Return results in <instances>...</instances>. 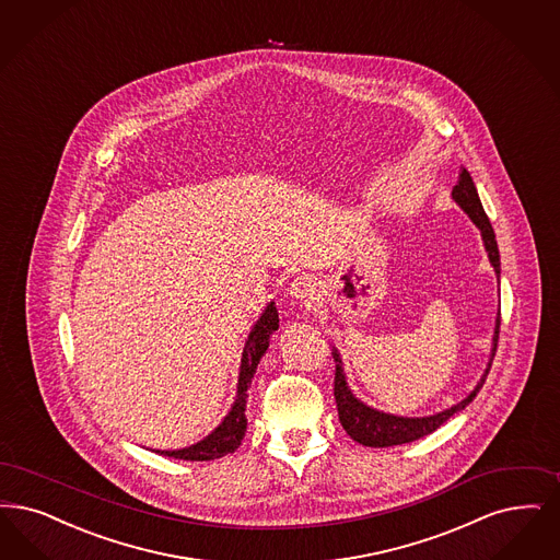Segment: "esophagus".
<instances>
[{"mask_svg": "<svg viewBox=\"0 0 560 560\" xmlns=\"http://www.w3.org/2000/svg\"><path fill=\"white\" fill-rule=\"evenodd\" d=\"M290 293L295 300H300V302H313L314 293H316V283H314L313 277L302 275V277L293 279Z\"/></svg>", "mask_w": 560, "mask_h": 560, "instance_id": "obj_1", "label": "esophagus"}]
</instances>
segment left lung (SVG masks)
I'll list each match as a JSON object with an SVG mask.
<instances>
[{"label": "left lung", "mask_w": 560, "mask_h": 560, "mask_svg": "<svg viewBox=\"0 0 560 560\" xmlns=\"http://www.w3.org/2000/svg\"><path fill=\"white\" fill-rule=\"evenodd\" d=\"M452 200L456 201L469 214L470 221L479 226L481 237H483V246H486V252H488V258L492 262L495 275L500 277V252H498V244H495L492 223H490V219H488V214H486V210L481 206V200H479L477 189H475V183L470 179L467 168H460V173H458V183L452 189ZM498 336H500V313H498V318H495L492 359L488 362V369H486L483 377L475 385V389L470 392L463 402L454 404L452 408L442 410L438 415L417 417V419L381 412V410H375V408L360 402L359 398L350 392V387L346 383V375H343L341 359H339L337 350H334V359L337 362L334 394H336L337 415H339L341 427L346 429V433L354 442H359L362 446L371 447L400 446V444H408V442H415L419 438H425L429 433H433L438 427L444 425L452 415L465 410L472 402V398L479 394V389L483 387L486 377H488V373L492 369Z\"/></svg>", "instance_id": "obj_1"}]
</instances>
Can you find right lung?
Here are the masks:
<instances>
[{
  "label": "right lung",
  "mask_w": 560,
  "mask_h": 560,
  "mask_svg": "<svg viewBox=\"0 0 560 560\" xmlns=\"http://www.w3.org/2000/svg\"><path fill=\"white\" fill-rule=\"evenodd\" d=\"M277 329H279V313H277L275 302H270L247 336L244 354H242V366H240L237 396H235V402L231 406L229 415L224 417L223 423L194 446L180 447V450H156L158 454L179 458V460H214V458H221L224 454L235 452L240 447L244 435H246L247 387L254 380L258 362L269 350L270 336Z\"/></svg>",
  "instance_id": "obj_1"
}]
</instances>
